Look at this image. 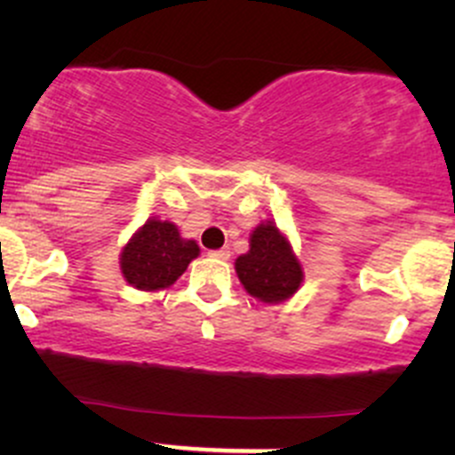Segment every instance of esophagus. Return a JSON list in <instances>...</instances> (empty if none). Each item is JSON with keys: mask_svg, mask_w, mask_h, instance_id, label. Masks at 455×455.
<instances>
[{"mask_svg": "<svg viewBox=\"0 0 455 455\" xmlns=\"http://www.w3.org/2000/svg\"><path fill=\"white\" fill-rule=\"evenodd\" d=\"M209 255L211 257H215V259H222V261H227L228 257H231V251L228 249H220V251H209Z\"/></svg>", "mask_w": 455, "mask_h": 455, "instance_id": "34e87169", "label": "esophagus"}]
</instances>
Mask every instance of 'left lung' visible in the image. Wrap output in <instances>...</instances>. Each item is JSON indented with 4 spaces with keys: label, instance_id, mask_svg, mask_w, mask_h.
I'll use <instances>...</instances> for the list:
<instances>
[{
    "label": "left lung",
    "instance_id": "obj_1",
    "mask_svg": "<svg viewBox=\"0 0 455 455\" xmlns=\"http://www.w3.org/2000/svg\"><path fill=\"white\" fill-rule=\"evenodd\" d=\"M240 282L264 304H277L295 295L304 279L299 259L273 222L259 224L251 235V251L235 259Z\"/></svg>",
    "mask_w": 455,
    "mask_h": 455
}]
</instances>
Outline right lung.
Listing matches in <instances>:
<instances>
[{
    "mask_svg": "<svg viewBox=\"0 0 455 455\" xmlns=\"http://www.w3.org/2000/svg\"><path fill=\"white\" fill-rule=\"evenodd\" d=\"M198 253V244L182 240L176 224L149 220L123 249V277L139 291H160L172 286Z\"/></svg>",
    "mask_w": 455,
    "mask_h": 455,
    "instance_id": "1",
    "label": "right lung"
}]
</instances>
